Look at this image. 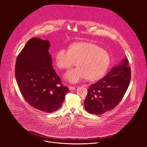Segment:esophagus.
<instances>
[{
    "instance_id": "1",
    "label": "esophagus",
    "mask_w": 147,
    "mask_h": 147,
    "mask_svg": "<svg viewBox=\"0 0 147 147\" xmlns=\"http://www.w3.org/2000/svg\"><path fill=\"white\" fill-rule=\"evenodd\" d=\"M68 88H69V89L70 90H71L75 89V87L74 86H68Z\"/></svg>"
}]
</instances>
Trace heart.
Segmentation results:
<instances>
[{
    "label": "heart",
    "mask_w": 147,
    "mask_h": 147,
    "mask_svg": "<svg viewBox=\"0 0 147 147\" xmlns=\"http://www.w3.org/2000/svg\"><path fill=\"white\" fill-rule=\"evenodd\" d=\"M58 68L67 69L76 62L77 67L69 70L65 78L72 83H76L87 78L96 81L102 78L110 63L109 53L98 46L88 42L75 43L69 46V50L61 49L56 54Z\"/></svg>",
    "instance_id": "obj_1"
}]
</instances>
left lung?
<instances>
[{
    "instance_id": "left-lung-1",
    "label": "left lung",
    "mask_w": 147,
    "mask_h": 147,
    "mask_svg": "<svg viewBox=\"0 0 147 147\" xmlns=\"http://www.w3.org/2000/svg\"><path fill=\"white\" fill-rule=\"evenodd\" d=\"M128 65V59H122L105 77L89 87L84 102L85 109L89 113L100 115L119 104L131 80V68Z\"/></svg>"
}]
</instances>
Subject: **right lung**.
<instances>
[{
	"label": "right lung",
	"mask_w": 147,
	"mask_h": 147,
	"mask_svg": "<svg viewBox=\"0 0 147 147\" xmlns=\"http://www.w3.org/2000/svg\"><path fill=\"white\" fill-rule=\"evenodd\" d=\"M50 42L32 38L18 56L15 78L25 100L32 107L52 113L62 106L69 89L52 65Z\"/></svg>",
	"instance_id": "1"
}]
</instances>
